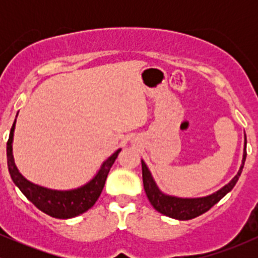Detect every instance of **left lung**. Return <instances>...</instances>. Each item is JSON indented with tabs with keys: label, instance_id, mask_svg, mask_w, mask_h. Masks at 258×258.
Here are the masks:
<instances>
[{
	"label": "left lung",
	"instance_id": "left-lung-1",
	"mask_svg": "<svg viewBox=\"0 0 258 258\" xmlns=\"http://www.w3.org/2000/svg\"><path fill=\"white\" fill-rule=\"evenodd\" d=\"M245 160H246V135H244V152H242L241 165L235 176L226 185H223L221 189L216 190L215 193L198 198H180L176 197V195L164 193L159 188L158 184H156L149 167L147 166V164L143 160H141L144 190H146V194L150 201V204H152L154 209L160 212V214L179 221L191 220V218L198 217V216L209 211L222 198L226 197L232 190L242 172Z\"/></svg>",
	"mask_w": 258,
	"mask_h": 258
}]
</instances>
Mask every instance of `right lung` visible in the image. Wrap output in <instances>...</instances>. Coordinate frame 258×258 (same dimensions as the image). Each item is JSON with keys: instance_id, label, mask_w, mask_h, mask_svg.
Listing matches in <instances>:
<instances>
[{"instance_id": "right-lung-1", "label": "right lung", "mask_w": 258, "mask_h": 258, "mask_svg": "<svg viewBox=\"0 0 258 258\" xmlns=\"http://www.w3.org/2000/svg\"><path fill=\"white\" fill-rule=\"evenodd\" d=\"M17 117L11 128L10 139L7 142L8 171H10L14 184L38 210L54 218L68 220V218L76 217V216L88 211L98 200L99 195L104 188L109 171H110L115 159L117 158V154L121 152V148L115 150L108 159L103 161L97 173L85 184L80 185L78 188L67 189V190L47 188V186L38 185L36 183H32L31 180L26 179L18 170L13 156V137Z\"/></svg>"}]
</instances>
